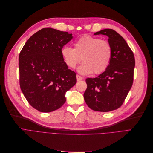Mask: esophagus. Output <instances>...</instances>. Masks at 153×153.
I'll return each instance as SVG.
<instances>
[{"instance_id": "esophagus-1", "label": "esophagus", "mask_w": 153, "mask_h": 153, "mask_svg": "<svg viewBox=\"0 0 153 153\" xmlns=\"http://www.w3.org/2000/svg\"><path fill=\"white\" fill-rule=\"evenodd\" d=\"M83 79V78L81 76H79V75H76V79H77V81L82 80V79Z\"/></svg>"}]
</instances>
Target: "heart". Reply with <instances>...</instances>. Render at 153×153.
I'll return each mask as SVG.
<instances>
[{
    "label": "heart",
    "instance_id": "heart-1",
    "mask_svg": "<svg viewBox=\"0 0 153 153\" xmlns=\"http://www.w3.org/2000/svg\"><path fill=\"white\" fill-rule=\"evenodd\" d=\"M63 60L70 68H75L82 59L78 71L83 75L100 74L110 65L112 48L108 42L85 35L74 43V48L64 47L61 50Z\"/></svg>",
    "mask_w": 153,
    "mask_h": 153
}]
</instances>
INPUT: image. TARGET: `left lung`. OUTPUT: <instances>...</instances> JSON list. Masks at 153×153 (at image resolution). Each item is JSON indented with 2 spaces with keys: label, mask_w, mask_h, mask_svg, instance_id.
Instances as JSON below:
<instances>
[{
  "label": "left lung",
  "mask_w": 153,
  "mask_h": 153,
  "mask_svg": "<svg viewBox=\"0 0 153 153\" xmlns=\"http://www.w3.org/2000/svg\"><path fill=\"white\" fill-rule=\"evenodd\" d=\"M94 35H104L112 48V57L106 70L96 78L86 79L83 97L91 110L108 112L119 108L124 102L133 82L134 54L121 36L111 28Z\"/></svg>",
  "instance_id": "left-lung-1"
}]
</instances>
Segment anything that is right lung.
<instances>
[{
	"instance_id": "1",
	"label": "right lung",
	"mask_w": 153,
	"mask_h": 153,
	"mask_svg": "<svg viewBox=\"0 0 153 153\" xmlns=\"http://www.w3.org/2000/svg\"><path fill=\"white\" fill-rule=\"evenodd\" d=\"M71 33L42 28L26 42L19 58L20 86L33 108L49 113L66 101L65 93L76 83V75L65 64L61 50Z\"/></svg>"
}]
</instances>
